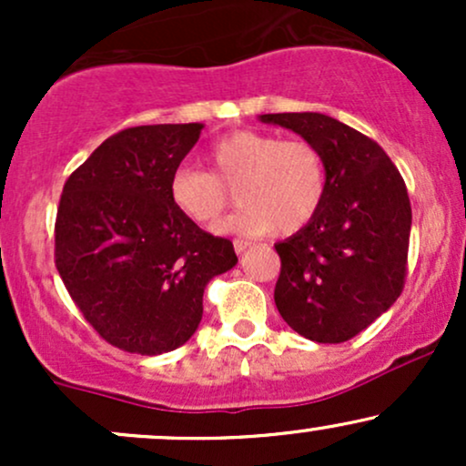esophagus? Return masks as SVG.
Segmentation results:
<instances>
[{
	"instance_id": "obj_1",
	"label": "esophagus",
	"mask_w": 466,
	"mask_h": 466,
	"mask_svg": "<svg viewBox=\"0 0 466 466\" xmlns=\"http://www.w3.org/2000/svg\"><path fill=\"white\" fill-rule=\"evenodd\" d=\"M249 248H251L249 240H245V238H234V251H237V254H243V251L249 249Z\"/></svg>"
}]
</instances>
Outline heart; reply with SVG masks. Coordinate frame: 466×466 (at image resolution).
Returning <instances> with one entry per match:
<instances>
[{
  "mask_svg": "<svg viewBox=\"0 0 466 466\" xmlns=\"http://www.w3.org/2000/svg\"><path fill=\"white\" fill-rule=\"evenodd\" d=\"M208 170L179 166L170 175L175 208L199 226H215L229 190L240 203L221 232L258 237L271 229L296 234L313 221L326 197V159L313 142L276 133L234 131L208 148Z\"/></svg>",
  "mask_w": 466,
  "mask_h": 466,
  "instance_id": "b5f03b06",
  "label": "heart"
}]
</instances>
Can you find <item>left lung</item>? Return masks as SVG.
Returning a JSON list of instances; mask_svg holds the SVG:
<instances>
[{"label": "left lung", "instance_id": "left-lung-1", "mask_svg": "<svg viewBox=\"0 0 466 466\" xmlns=\"http://www.w3.org/2000/svg\"><path fill=\"white\" fill-rule=\"evenodd\" d=\"M326 159L319 212L280 256L274 300L296 333L319 344L360 335L400 296L408 274L411 206L397 166L377 142L324 114H265Z\"/></svg>", "mask_w": 466, "mask_h": 466}]
</instances>
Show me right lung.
Segmentation results:
<instances>
[{
  "instance_id": "right-lung-1",
  "label": "right lung",
  "mask_w": 466,
  "mask_h": 466,
  "mask_svg": "<svg viewBox=\"0 0 466 466\" xmlns=\"http://www.w3.org/2000/svg\"><path fill=\"white\" fill-rule=\"evenodd\" d=\"M203 125L131 127L106 137L63 186L55 263L94 330L116 349L162 355L190 339L203 289L238 263L170 199V175Z\"/></svg>"
}]
</instances>
